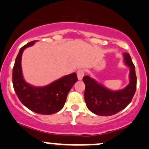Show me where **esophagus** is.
Here are the masks:
<instances>
[{"mask_svg":"<svg viewBox=\"0 0 149 149\" xmlns=\"http://www.w3.org/2000/svg\"><path fill=\"white\" fill-rule=\"evenodd\" d=\"M77 78L79 80H81V79L83 78L84 75H85V71L83 70H79L77 72Z\"/></svg>","mask_w":149,"mask_h":149,"instance_id":"obj_1","label":"esophagus"}]
</instances>
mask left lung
I'll return each mask as SVG.
<instances>
[{
	"label": "left lung",
	"mask_w": 149,
	"mask_h": 149,
	"mask_svg": "<svg viewBox=\"0 0 149 149\" xmlns=\"http://www.w3.org/2000/svg\"><path fill=\"white\" fill-rule=\"evenodd\" d=\"M123 57L125 65L130 68V82L123 90H110L90 76L85 75L83 77L86 105L95 114L112 116L126 108L131 102L136 90V70L129 54L124 53Z\"/></svg>",
	"instance_id": "1"
}]
</instances>
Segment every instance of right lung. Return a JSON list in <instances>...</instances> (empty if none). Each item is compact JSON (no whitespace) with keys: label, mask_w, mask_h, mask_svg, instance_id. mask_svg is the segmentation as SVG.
Returning a JSON list of instances; mask_svg holds the SVG:
<instances>
[{"label":"right lung","mask_w":149,"mask_h":149,"mask_svg":"<svg viewBox=\"0 0 149 149\" xmlns=\"http://www.w3.org/2000/svg\"><path fill=\"white\" fill-rule=\"evenodd\" d=\"M31 41L21 47L13 68V85L21 103L39 114L51 115L63 108L67 95L77 81L76 73L66 75L44 87H34L24 80L21 69V56L24 49L33 45Z\"/></svg>","instance_id":"right-lung-1"}]
</instances>
